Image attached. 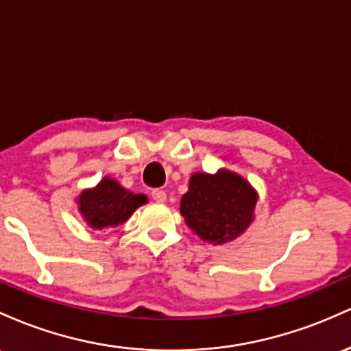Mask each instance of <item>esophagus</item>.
Returning <instances> with one entry per match:
<instances>
[{"label":"esophagus","mask_w":351,"mask_h":351,"mask_svg":"<svg viewBox=\"0 0 351 351\" xmlns=\"http://www.w3.org/2000/svg\"><path fill=\"white\" fill-rule=\"evenodd\" d=\"M152 199H154L156 202H165L167 194H165L164 191H160V189H156V191H152Z\"/></svg>","instance_id":"obj_1"}]
</instances>
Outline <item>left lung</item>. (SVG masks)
Instances as JSON below:
<instances>
[{
  "label": "left lung",
  "instance_id": "obj_1",
  "mask_svg": "<svg viewBox=\"0 0 351 351\" xmlns=\"http://www.w3.org/2000/svg\"><path fill=\"white\" fill-rule=\"evenodd\" d=\"M257 192L235 172H195L180 199V214L202 240L222 245L242 235L254 220Z\"/></svg>",
  "mask_w": 351,
  "mask_h": 351
}]
</instances>
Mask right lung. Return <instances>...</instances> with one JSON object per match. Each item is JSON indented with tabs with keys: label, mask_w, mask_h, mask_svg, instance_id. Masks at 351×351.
<instances>
[{
	"label": "right lung",
	"mask_w": 351,
	"mask_h": 351,
	"mask_svg": "<svg viewBox=\"0 0 351 351\" xmlns=\"http://www.w3.org/2000/svg\"><path fill=\"white\" fill-rule=\"evenodd\" d=\"M145 202L144 194H134L111 177H104L96 187L86 189L77 197L82 219L96 230L121 226Z\"/></svg>",
	"instance_id": "add662e5"
}]
</instances>
